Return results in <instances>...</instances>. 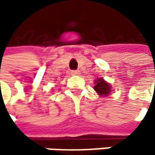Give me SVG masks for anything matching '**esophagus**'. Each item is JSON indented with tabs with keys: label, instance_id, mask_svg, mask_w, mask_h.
<instances>
[{
	"label": "esophagus",
	"instance_id": "1",
	"mask_svg": "<svg viewBox=\"0 0 155 155\" xmlns=\"http://www.w3.org/2000/svg\"><path fill=\"white\" fill-rule=\"evenodd\" d=\"M71 74H72L73 75H77V74H80V71H78V70H74V71H72V72H71Z\"/></svg>",
	"mask_w": 155,
	"mask_h": 155
}]
</instances>
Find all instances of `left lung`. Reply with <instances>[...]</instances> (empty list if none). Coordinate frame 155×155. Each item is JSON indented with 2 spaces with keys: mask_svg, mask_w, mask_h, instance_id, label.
<instances>
[{
  "mask_svg": "<svg viewBox=\"0 0 155 155\" xmlns=\"http://www.w3.org/2000/svg\"><path fill=\"white\" fill-rule=\"evenodd\" d=\"M96 85L94 86V90L100 94L107 96L110 92V85L106 82L103 79H98L96 81Z\"/></svg>",
  "mask_w": 155,
  "mask_h": 155,
  "instance_id": "left-lung-1",
  "label": "left lung"
}]
</instances>
